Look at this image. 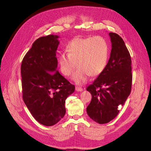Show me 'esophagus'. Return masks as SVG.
<instances>
[{
  "label": "esophagus",
  "mask_w": 151,
  "mask_h": 151,
  "mask_svg": "<svg viewBox=\"0 0 151 151\" xmlns=\"http://www.w3.org/2000/svg\"><path fill=\"white\" fill-rule=\"evenodd\" d=\"M75 90L77 91V92H81L83 91V89L82 88H81V87H79V86H76V88H75Z\"/></svg>",
  "instance_id": "obj_1"
}]
</instances>
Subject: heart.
Wrapping results in <instances>:
<instances>
[{
  "instance_id": "obj_1",
  "label": "heart",
  "mask_w": 151,
  "mask_h": 151,
  "mask_svg": "<svg viewBox=\"0 0 151 151\" xmlns=\"http://www.w3.org/2000/svg\"><path fill=\"white\" fill-rule=\"evenodd\" d=\"M67 54L61 53L58 63L62 73L70 76L76 68L72 80L78 84H84L90 76H98L105 69L109 58V46L101 37H76L66 46Z\"/></svg>"
}]
</instances>
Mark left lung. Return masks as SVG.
I'll use <instances>...</instances> for the list:
<instances>
[{"instance_id":"8db88e82","label":"left lung","mask_w":151,"mask_h":151,"mask_svg":"<svg viewBox=\"0 0 151 151\" xmlns=\"http://www.w3.org/2000/svg\"><path fill=\"white\" fill-rule=\"evenodd\" d=\"M111 51L106 67L86 90L92 95L87 113L93 121L103 124L110 122L119 112L131 92L132 60L122 38L109 34Z\"/></svg>"}]
</instances>
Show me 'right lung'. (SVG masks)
Instances as JSON below:
<instances>
[{"instance_id": "add662e5", "label": "right lung", "mask_w": 151, "mask_h": 151, "mask_svg": "<svg viewBox=\"0 0 151 151\" xmlns=\"http://www.w3.org/2000/svg\"><path fill=\"white\" fill-rule=\"evenodd\" d=\"M59 37L37 39L21 67L23 100L32 116L45 126L55 125L64 116L65 100L75 88L57 70Z\"/></svg>"}]
</instances>
